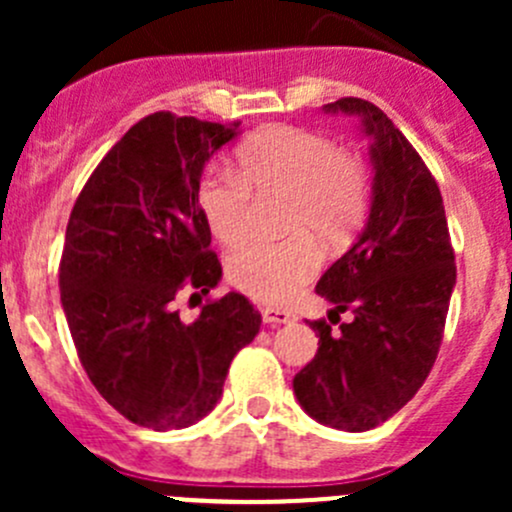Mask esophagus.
<instances>
[{
    "instance_id": "34e87169",
    "label": "esophagus",
    "mask_w": 512,
    "mask_h": 512,
    "mask_svg": "<svg viewBox=\"0 0 512 512\" xmlns=\"http://www.w3.org/2000/svg\"><path fill=\"white\" fill-rule=\"evenodd\" d=\"M262 322L270 324V327H280V324H292L294 314L285 312V309H275V307H265L262 309Z\"/></svg>"
}]
</instances>
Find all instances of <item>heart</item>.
<instances>
[{
    "mask_svg": "<svg viewBox=\"0 0 512 512\" xmlns=\"http://www.w3.org/2000/svg\"><path fill=\"white\" fill-rule=\"evenodd\" d=\"M287 190L285 240H252L227 260V280L247 297L287 304L322 267L311 232L342 245L369 213V170L354 153L337 151L327 136L302 126L275 123L250 133L235 151V170L208 168L195 200L213 237L235 247L250 235L252 193Z\"/></svg>",
    "mask_w": 512,
    "mask_h": 512,
    "instance_id": "obj_1",
    "label": "heart"
}]
</instances>
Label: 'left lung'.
Returning a JSON list of instances; mask_svg holds the SVG:
<instances>
[{"label": "left lung", "instance_id": "1", "mask_svg": "<svg viewBox=\"0 0 512 512\" xmlns=\"http://www.w3.org/2000/svg\"><path fill=\"white\" fill-rule=\"evenodd\" d=\"M324 108L354 113L374 138V188L364 232L317 282L334 309L329 322H309L319 349L292 386L309 416L359 433L404 409L426 381L446 329L456 257L436 178L391 118L354 96ZM347 308L355 319L340 325Z\"/></svg>", "mask_w": 512, "mask_h": 512}]
</instances>
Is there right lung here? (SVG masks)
<instances>
[{
  "label": "right lung",
  "instance_id": "obj_1",
  "mask_svg": "<svg viewBox=\"0 0 512 512\" xmlns=\"http://www.w3.org/2000/svg\"><path fill=\"white\" fill-rule=\"evenodd\" d=\"M240 123L158 111L103 156L76 198L59 265L61 307L98 394L153 431L215 409L232 356L260 332L250 299H208L185 324L175 297L223 277L195 190Z\"/></svg>",
  "mask_w": 512,
  "mask_h": 512
}]
</instances>
